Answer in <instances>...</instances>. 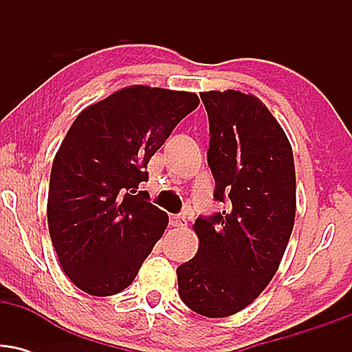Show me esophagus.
<instances>
[{"mask_svg":"<svg viewBox=\"0 0 352 352\" xmlns=\"http://www.w3.org/2000/svg\"><path fill=\"white\" fill-rule=\"evenodd\" d=\"M170 225L172 227H179V228L187 227V218H185L184 215H172Z\"/></svg>","mask_w":352,"mask_h":352,"instance_id":"obj_1","label":"esophagus"}]
</instances>
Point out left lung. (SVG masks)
Segmentation results:
<instances>
[{
    "mask_svg": "<svg viewBox=\"0 0 352 352\" xmlns=\"http://www.w3.org/2000/svg\"><path fill=\"white\" fill-rule=\"evenodd\" d=\"M208 114L213 199L223 212L199 217V252L177 268L179 294L201 316L238 313L268 286L293 232L296 175L292 145L256 98L201 92Z\"/></svg>",
    "mask_w": 352,
    "mask_h": 352,
    "instance_id": "1",
    "label": "left lung"
}]
</instances>
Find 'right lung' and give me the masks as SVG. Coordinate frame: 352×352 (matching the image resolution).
<instances>
[{"mask_svg":"<svg viewBox=\"0 0 352 352\" xmlns=\"http://www.w3.org/2000/svg\"><path fill=\"white\" fill-rule=\"evenodd\" d=\"M199 104L192 92L131 86L76 117L52 162L47 225L79 289L111 296L134 281L168 223L137 188L151 157Z\"/></svg>","mask_w":352,"mask_h":352,"instance_id":"1","label":"right lung"}]
</instances>
